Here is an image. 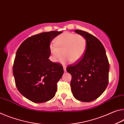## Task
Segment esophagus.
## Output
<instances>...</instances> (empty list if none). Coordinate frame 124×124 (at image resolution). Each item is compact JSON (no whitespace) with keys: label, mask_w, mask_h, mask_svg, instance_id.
I'll use <instances>...</instances> for the list:
<instances>
[{"label":"esophagus","mask_w":124,"mask_h":124,"mask_svg":"<svg viewBox=\"0 0 124 124\" xmlns=\"http://www.w3.org/2000/svg\"><path fill=\"white\" fill-rule=\"evenodd\" d=\"M63 69H64V71L65 72L66 71V67L65 66H63Z\"/></svg>","instance_id":"1"}]
</instances>
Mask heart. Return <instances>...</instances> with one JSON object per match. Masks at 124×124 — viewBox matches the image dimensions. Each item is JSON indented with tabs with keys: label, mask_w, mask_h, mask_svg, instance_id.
<instances>
[{
	"label": "heart",
	"mask_w": 124,
	"mask_h": 124,
	"mask_svg": "<svg viewBox=\"0 0 124 124\" xmlns=\"http://www.w3.org/2000/svg\"><path fill=\"white\" fill-rule=\"evenodd\" d=\"M54 42L55 44L49 46V50L52 59L55 62H60L64 56V62H78L87 49V39L81 34L65 32L56 37Z\"/></svg>",
	"instance_id": "b5f03b06"
}]
</instances>
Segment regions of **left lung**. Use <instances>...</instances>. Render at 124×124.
I'll use <instances>...</instances> for the list:
<instances>
[{
	"mask_svg": "<svg viewBox=\"0 0 124 124\" xmlns=\"http://www.w3.org/2000/svg\"><path fill=\"white\" fill-rule=\"evenodd\" d=\"M75 32L86 38L87 49L81 59L68 66L66 71L71 75L73 96L78 101L89 102L98 98L108 86L109 64L100 40L86 31Z\"/></svg>",
	"mask_w": 124,
	"mask_h": 124,
	"instance_id": "obj_1",
	"label": "left lung"
}]
</instances>
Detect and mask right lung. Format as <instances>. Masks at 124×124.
Wrapping results in <instances>:
<instances>
[{
    "mask_svg": "<svg viewBox=\"0 0 124 124\" xmlns=\"http://www.w3.org/2000/svg\"><path fill=\"white\" fill-rule=\"evenodd\" d=\"M62 33L54 31L32 36L24 40L16 52L13 65L16 87L34 103L47 102L55 95L64 70L62 64L49 59V46Z\"/></svg>",
    "mask_w": 124,
    "mask_h": 124,
    "instance_id": "right-lung-1",
    "label": "right lung"
}]
</instances>
